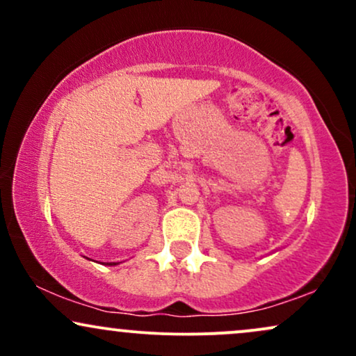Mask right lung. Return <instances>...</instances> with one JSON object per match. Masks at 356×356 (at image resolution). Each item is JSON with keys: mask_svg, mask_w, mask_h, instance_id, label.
<instances>
[{"mask_svg": "<svg viewBox=\"0 0 356 356\" xmlns=\"http://www.w3.org/2000/svg\"><path fill=\"white\" fill-rule=\"evenodd\" d=\"M108 266H115V264H118V263H107Z\"/></svg>", "mask_w": 356, "mask_h": 356, "instance_id": "1", "label": "right lung"}]
</instances>
